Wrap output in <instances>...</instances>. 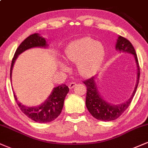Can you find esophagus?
<instances>
[{"mask_svg":"<svg viewBox=\"0 0 148 148\" xmlns=\"http://www.w3.org/2000/svg\"><path fill=\"white\" fill-rule=\"evenodd\" d=\"M77 84L75 82H71L69 84V88L70 89H72L73 88H74V86H75V85Z\"/></svg>","mask_w":148,"mask_h":148,"instance_id":"34e87169","label":"esophagus"}]
</instances>
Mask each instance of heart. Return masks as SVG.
I'll use <instances>...</instances> for the list:
<instances>
[{"instance_id":"heart-1","label":"heart","mask_w":148,"mask_h":148,"mask_svg":"<svg viewBox=\"0 0 148 148\" xmlns=\"http://www.w3.org/2000/svg\"><path fill=\"white\" fill-rule=\"evenodd\" d=\"M106 50L100 42L95 41L89 37L75 40L65 50L66 60L77 63L79 73L84 76H92L97 71L105 58ZM64 69L66 67L63 66Z\"/></svg>"}]
</instances>
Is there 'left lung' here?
<instances>
[{"mask_svg": "<svg viewBox=\"0 0 148 148\" xmlns=\"http://www.w3.org/2000/svg\"><path fill=\"white\" fill-rule=\"evenodd\" d=\"M116 49L119 52H127L134 56L137 67V80H136L134 90L128 100H127L124 103L118 105L110 104L103 100V98L100 96L95 83V76H93L92 77L89 78L84 82V84L86 86L87 88L86 97V106L87 109L93 117L100 121H113L121 116L130 106L138 84L140 69L137 56L134 47L128 40L119 36L116 40Z\"/></svg>", "mask_w": 148, "mask_h": 148, "instance_id": "1", "label": "left lung"}]
</instances>
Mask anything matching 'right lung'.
<instances>
[{"mask_svg": "<svg viewBox=\"0 0 148 148\" xmlns=\"http://www.w3.org/2000/svg\"><path fill=\"white\" fill-rule=\"evenodd\" d=\"M48 45L45 38L38 34L30 35L22 42L16 49L12 59L10 69V78L12 79V69L16 58L25 51L34 47H47ZM69 88L66 85L62 84L56 87L48 99L38 106L27 107L20 103L14 93V99L22 112L25 115L38 123H48L56 119L62 112L64 106V101L69 92Z\"/></svg>", "mask_w": 148, "mask_h": 148, "instance_id": "1", "label": "right lung"}]
</instances>
